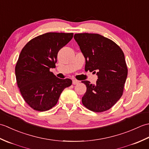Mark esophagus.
<instances>
[{
  "label": "esophagus",
  "instance_id": "34e87169",
  "mask_svg": "<svg viewBox=\"0 0 149 149\" xmlns=\"http://www.w3.org/2000/svg\"><path fill=\"white\" fill-rule=\"evenodd\" d=\"M79 83V81L76 80V79H74L72 81V84L74 85H75V84H77Z\"/></svg>",
  "mask_w": 149,
  "mask_h": 149
}]
</instances>
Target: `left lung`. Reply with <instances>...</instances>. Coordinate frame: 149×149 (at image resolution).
Instances as JSON below:
<instances>
[{
  "instance_id": "8db88e82",
  "label": "left lung",
  "mask_w": 149,
  "mask_h": 149,
  "mask_svg": "<svg viewBox=\"0 0 149 149\" xmlns=\"http://www.w3.org/2000/svg\"><path fill=\"white\" fill-rule=\"evenodd\" d=\"M74 38L86 60L85 70L98 77L96 84L82 81L86 86L82 102L92 111H105L123 94L127 76L124 54L112 40L99 34H75Z\"/></svg>"
}]
</instances>
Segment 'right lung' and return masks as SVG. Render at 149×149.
I'll return each mask as SVG.
<instances>
[{
	"label": "right lung",
	"instance_id": "1",
	"mask_svg": "<svg viewBox=\"0 0 149 149\" xmlns=\"http://www.w3.org/2000/svg\"><path fill=\"white\" fill-rule=\"evenodd\" d=\"M73 36L47 33L30 40L22 49L15 66L16 79L24 99L34 110L51 109L63 90L71 86V79L57 77L50 69L56 67L59 50Z\"/></svg>",
	"mask_w": 149,
	"mask_h": 149
}]
</instances>
